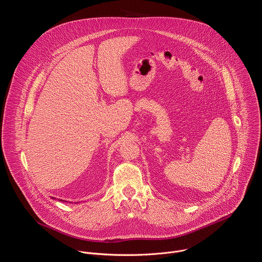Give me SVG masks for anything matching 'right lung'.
Returning a JSON list of instances; mask_svg holds the SVG:
<instances>
[{"label": "right lung", "mask_w": 262, "mask_h": 262, "mask_svg": "<svg viewBox=\"0 0 262 262\" xmlns=\"http://www.w3.org/2000/svg\"><path fill=\"white\" fill-rule=\"evenodd\" d=\"M61 201H63V200H61Z\"/></svg>", "instance_id": "add662e5"}]
</instances>
